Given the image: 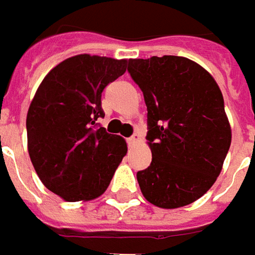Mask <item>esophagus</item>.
I'll return each mask as SVG.
<instances>
[{
	"label": "esophagus",
	"instance_id": "esophagus-1",
	"mask_svg": "<svg viewBox=\"0 0 255 255\" xmlns=\"http://www.w3.org/2000/svg\"><path fill=\"white\" fill-rule=\"evenodd\" d=\"M140 140V134H137V133H134L133 136H130L129 139H128V143L130 144V146H133V144H136V143Z\"/></svg>",
	"mask_w": 255,
	"mask_h": 255
}]
</instances>
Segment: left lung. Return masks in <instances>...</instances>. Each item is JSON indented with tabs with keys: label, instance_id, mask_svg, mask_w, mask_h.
Wrapping results in <instances>:
<instances>
[{
	"label": "left lung",
	"instance_id": "left-lung-1",
	"mask_svg": "<svg viewBox=\"0 0 255 255\" xmlns=\"http://www.w3.org/2000/svg\"><path fill=\"white\" fill-rule=\"evenodd\" d=\"M128 71L147 106L152 163L137 171L144 199L160 209L187 206L217 180L231 126L214 78L183 56L129 59Z\"/></svg>",
	"mask_w": 255,
	"mask_h": 255
}]
</instances>
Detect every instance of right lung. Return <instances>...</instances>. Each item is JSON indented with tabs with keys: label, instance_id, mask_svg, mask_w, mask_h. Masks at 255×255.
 I'll use <instances>...</instances> for the list:
<instances>
[{
	"label": "right lung",
	"instance_id": "1",
	"mask_svg": "<svg viewBox=\"0 0 255 255\" xmlns=\"http://www.w3.org/2000/svg\"><path fill=\"white\" fill-rule=\"evenodd\" d=\"M128 59L71 56L38 86L26 115L28 153L44 186L65 201L102 196L128 152L126 140L95 129L103 118V89L126 71Z\"/></svg>",
	"mask_w": 255,
	"mask_h": 255
}]
</instances>
